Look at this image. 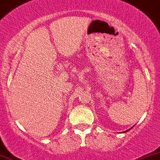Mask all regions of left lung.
Listing matches in <instances>:
<instances>
[{
    "mask_svg": "<svg viewBox=\"0 0 160 160\" xmlns=\"http://www.w3.org/2000/svg\"><path fill=\"white\" fill-rule=\"evenodd\" d=\"M131 129H132V128H131ZM128 129V130H126V131H125V132H127V131H129V130H130V129Z\"/></svg>",
    "mask_w": 160,
    "mask_h": 160,
    "instance_id": "left-lung-1",
    "label": "left lung"
}]
</instances>
